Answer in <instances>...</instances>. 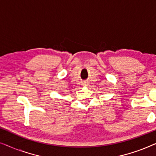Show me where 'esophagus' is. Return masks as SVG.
<instances>
[{
	"instance_id": "esophagus-1",
	"label": "esophagus",
	"mask_w": 156,
	"mask_h": 156,
	"mask_svg": "<svg viewBox=\"0 0 156 156\" xmlns=\"http://www.w3.org/2000/svg\"><path fill=\"white\" fill-rule=\"evenodd\" d=\"M87 83L86 82H84V83H83V85H84V86H87Z\"/></svg>"
}]
</instances>
